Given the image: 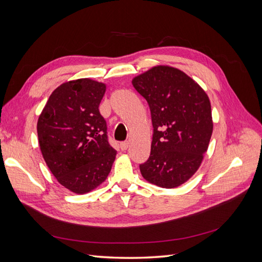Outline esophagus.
<instances>
[{"label":"esophagus","mask_w":262,"mask_h":262,"mask_svg":"<svg viewBox=\"0 0 262 262\" xmlns=\"http://www.w3.org/2000/svg\"><path fill=\"white\" fill-rule=\"evenodd\" d=\"M128 146H129L128 142H122V143H120V147L122 150H125L126 148H128Z\"/></svg>","instance_id":"esophagus-1"}]
</instances>
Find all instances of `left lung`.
<instances>
[{"label":"left lung","instance_id":"obj_1","mask_svg":"<svg viewBox=\"0 0 262 262\" xmlns=\"http://www.w3.org/2000/svg\"><path fill=\"white\" fill-rule=\"evenodd\" d=\"M132 85L150 110L153 140L142 176L162 188H176L200 167L213 131L211 104L201 86L182 71L157 66Z\"/></svg>","mask_w":262,"mask_h":262}]
</instances>
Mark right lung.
<instances>
[{
	"label": "right lung",
	"mask_w": 262,
	"mask_h": 262,
	"mask_svg": "<svg viewBox=\"0 0 262 262\" xmlns=\"http://www.w3.org/2000/svg\"><path fill=\"white\" fill-rule=\"evenodd\" d=\"M105 92L104 83L91 78L63 83L38 119L39 146L47 166L63 187L77 194L102 184L116 158L98 109Z\"/></svg>",
	"instance_id": "obj_1"
}]
</instances>
